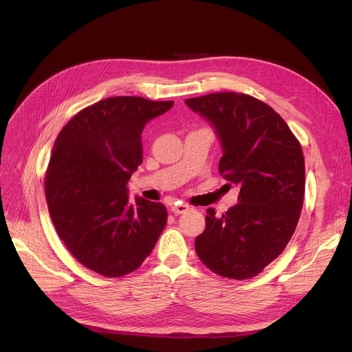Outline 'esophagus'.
I'll list each match as a JSON object with an SVG mask.
<instances>
[{
    "instance_id": "esophagus-1",
    "label": "esophagus",
    "mask_w": 352,
    "mask_h": 352,
    "mask_svg": "<svg viewBox=\"0 0 352 352\" xmlns=\"http://www.w3.org/2000/svg\"><path fill=\"white\" fill-rule=\"evenodd\" d=\"M190 210H191V207L187 206V204H182V202H178V204H174V206L171 207V211H173L174 214H186V212L190 211Z\"/></svg>"
}]
</instances>
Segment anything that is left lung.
<instances>
[{
	"mask_svg": "<svg viewBox=\"0 0 352 352\" xmlns=\"http://www.w3.org/2000/svg\"><path fill=\"white\" fill-rule=\"evenodd\" d=\"M186 104L215 126L224 153L219 175L241 188L238 204L226 214L207 210L197 255L226 278H252L297 228L305 194L301 144L278 113L248 94L214 92Z\"/></svg>",
	"mask_w": 352,
	"mask_h": 352,
	"instance_id": "1",
	"label": "left lung"
}]
</instances>
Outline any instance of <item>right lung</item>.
I'll use <instances>...</instances> for the list:
<instances>
[{
    "label": "right lung",
    "instance_id": "right-lung-1",
    "mask_svg": "<svg viewBox=\"0 0 352 352\" xmlns=\"http://www.w3.org/2000/svg\"><path fill=\"white\" fill-rule=\"evenodd\" d=\"M174 101L111 97L74 116L54 142L45 173L52 224L78 263L104 276L135 271L151 254L168 212L126 182L142 162L145 124Z\"/></svg>",
    "mask_w": 352,
    "mask_h": 352
}]
</instances>
